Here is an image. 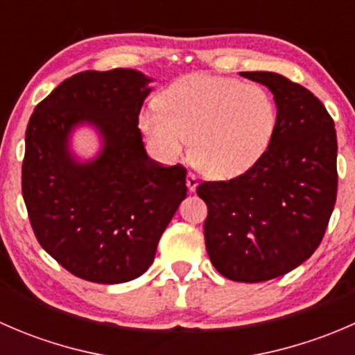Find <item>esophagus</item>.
<instances>
[{
	"instance_id": "34e87169",
	"label": "esophagus",
	"mask_w": 355,
	"mask_h": 355,
	"mask_svg": "<svg viewBox=\"0 0 355 355\" xmlns=\"http://www.w3.org/2000/svg\"><path fill=\"white\" fill-rule=\"evenodd\" d=\"M185 184H187L189 191L196 192V189H198V177H196V173H192V171H189L187 178H185Z\"/></svg>"
}]
</instances>
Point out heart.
<instances>
[{
    "label": "heart",
    "instance_id": "b5f03b06",
    "mask_svg": "<svg viewBox=\"0 0 355 355\" xmlns=\"http://www.w3.org/2000/svg\"><path fill=\"white\" fill-rule=\"evenodd\" d=\"M277 105L264 87L237 78L189 75L159 96V108L139 114V125L166 159H178L192 137V159L216 178H234L270 148Z\"/></svg>",
    "mask_w": 355,
    "mask_h": 355
}]
</instances>
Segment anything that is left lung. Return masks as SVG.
Listing matches in <instances>:
<instances>
[{
	"mask_svg": "<svg viewBox=\"0 0 355 355\" xmlns=\"http://www.w3.org/2000/svg\"><path fill=\"white\" fill-rule=\"evenodd\" d=\"M275 96L278 123L264 156L227 182H202L204 241L225 278L257 284L313 256L336 200V132L323 103L273 71H241Z\"/></svg>",
	"mask_w": 355,
	"mask_h": 355,
	"instance_id": "obj_1",
	"label": "left lung"
}]
</instances>
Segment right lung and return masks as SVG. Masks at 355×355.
Returning <instances> with one entry per match:
<instances>
[{
	"label": "right lung",
	"instance_id": "add662e5",
	"mask_svg": "<svg viewBox=\"0 0 355 355\" xmlns=\"http://www.w3.org/2000/svg\"><path fill=\"white\" fill-rule=\"evenodd\" d=\"M151 78L132 68L87 70L35 106L22 163V194L42 249L94 284H123L155 261L164 228L187 196L182 164L148 156L139 113ZM80 123L98 128L103 149L80 164L67 149Z\"/></svg>",
	"mask_w": 355,
	"mask_h": 355
}]
</instances>
